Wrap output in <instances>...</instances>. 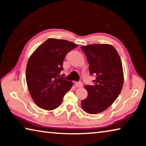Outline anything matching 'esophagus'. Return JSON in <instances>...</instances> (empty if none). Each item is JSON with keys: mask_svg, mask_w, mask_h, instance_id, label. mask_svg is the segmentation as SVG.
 <instances>
[{"mask_svg": "<svg viewBox=\"0 0 146 146\" xmlns=\"http://www.w3.org/2000/svg\"><path fill=\"white\" fill-rule=\"evenodd\" d=\"M75 86L76 88H82L83 87V84L81 82H75Z\"/></svg>", "mask_w": 146, "mask_h": 146, "instance_id": "34e87169", "label": "esophagus"}]
</instances>
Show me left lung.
<instances>
[{"label": "left lung", "instance_id": "obj_1", "mask_svg": "<svg viewBox=\"0 0 146 146\" xmlns=\"http://www.w3.org/2000/svg\"><path fill=\"white\" fill-rule=\"evenodd\" d=\"M80 48L90 64V74L97 76L93 86H85L88 95L82 100L81 106L86 113L97 114L107 110L122 91V61L117 51L110 44H95Z\"/></svg>", "mask_w": 146, "mask_h": 146}]
</instances>
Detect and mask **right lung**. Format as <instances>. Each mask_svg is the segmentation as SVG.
<instances>
[{"instance_id":"obj_1","label":"right lung","mask_w":146,"mask_h":146,"mask_svg":"<svg viewBox=\"0 0 146 146\" xmlns=\"http://www.w3.org/2000/svg\"><path fill=\"white\" fill-rule=\"evenodd\" d=\"M77 46L66 40L51 38L39 46L29 58L26 70L27 86L38 107L48 111L55 110L71 90L73 82L60 77V73L66 54Z\"/></svg>"}]
</instances>
